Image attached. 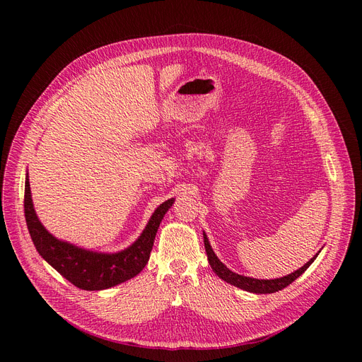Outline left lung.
Wrapping results in <instances>:
<instances>
[{
  "mask_svg": "<svg viewBox=\"0 0 362 362\" xmlns=\"http://www.w3.org/2000/svg\"><path fill=\"white\" fill-rule=\"evenodd\" d=\"M204 245H205L206 257H208V261H210L213 272L220 279H223L224 281L233 284V286H236L239 289H243L246 292H252V293H274V292H279L286 286H289L292 281H295L303 272H305L310 267V265L314 262V259L317 258V255L320 254V251H318V254H315L305 265H303V267H300L299 270H296V272H293L288 276L280 277V279H273V280H259V279L240 276V274L227 269L226 265L214 254L211 245H210V242H208V238H206L205 233H204Z\"/></svg>",
  "mask_w": 362,
  "mask_h": 362,
  "instance_id": "1",
  "label": "left lung"
}]
</instances>
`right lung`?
<instances>
[{"label": "right lung", "instance_id": "right-lung-1", "mask_svg": "<svg viewBox=\"0 0 362 362\" xmlns=\"http://www.w3.org/2000/svg\"><path fill=\"white\" fill-rule=\"evenodd\" d=\"M173 202L175 198L167 199L157 208L129 248L114 254L93 252L57 239L45 229L35 213L28 175L25 182V217L36 251L64 279L83 291L108 289L139 274L149 259L160 223Z\"/></svg>", "mask_w": 362, "mask_h": 362}]
</instances>
